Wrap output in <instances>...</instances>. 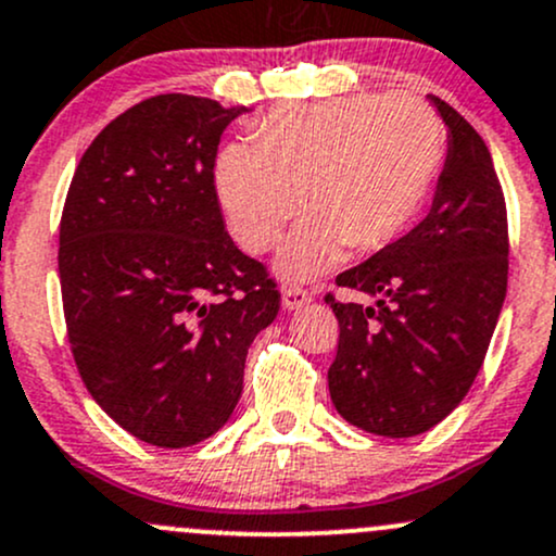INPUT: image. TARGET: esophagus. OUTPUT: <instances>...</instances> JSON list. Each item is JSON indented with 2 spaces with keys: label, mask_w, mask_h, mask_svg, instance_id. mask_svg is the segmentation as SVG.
<instances>
[{
  "label": "esophagus",
  "mask_w": 556,
  "mask_h": 556,
  "mask_svg": "<svg viewBox=\"0 0 556 556\" xmlns=\"http://www.w3.org/2000/svg\"><path fill=\"white\" fill-rule=\"evenodd\" d=\"M311 301H314V298H311L308 290H303V288H282V306L288 308V311H298V308L308 306Z\"/></svg>",
  "instance_id": "34e87169"
}]
</instances>
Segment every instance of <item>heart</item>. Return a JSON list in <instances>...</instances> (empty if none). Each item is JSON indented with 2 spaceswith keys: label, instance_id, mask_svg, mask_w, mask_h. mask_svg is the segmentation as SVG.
<instances>
[{
  "label": "heart",
  "instance_id": "heart-1",
  "mask_svg": "<svg viewBox=\"0 0 556 556\" xmlns=\"http://www.w3.org/2000/svg\"><path fill=\"white\" fill-rule=\"evenodd\" d=\"M443 129L417 97L351 94L285 108L216 163L227 227L248 253L279 240L277 271L311 279L353 253L386 248L422 208L441 168Z\"/></svg>",
  "mask_w": 556,
  "mask_h": 556
}]
</instances>
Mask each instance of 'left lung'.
Returning a JSON list of instances; mask_svg holds the SVG:
<instances>
[{"instance_id": "1", "label": "left lung", "mask_w": 556, "mask_h": 556, "mask_svg": "<svg viewBox=\"0 0 556 556\" xmlns=\"http://www.w3.org/2000/svg\"><path fill=\"white\" fill-rule=\"evenodd\" d=\"M448 150L430 213L338 277L371 303L332 306L329 395L345 422L412 438L446 419L478 377L506 298V203L483 137L441 97Z\"/></svg>"}]
</instances>
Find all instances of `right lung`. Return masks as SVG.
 I'll return each instance as SVG.
<instances>
[{
    "mask_svg": "<svg viewBox=\"0 0 556 556\" xmlns=\"http://www.w3.org/2000/svg\"><path fill=\"white\" fill-rule=\"evenodd\" d=\"M242 113L150 97L97 134L65 198L58 266L78 375L150 446H194L229 422L248 348L279 314L277 285L231 242L213 185Z\"/></svg>",
    "mask_w": 556,
    "mask_h": 556,
    "instance_id": "add662e5",
    "label": "right lung"
}]
</instances>
